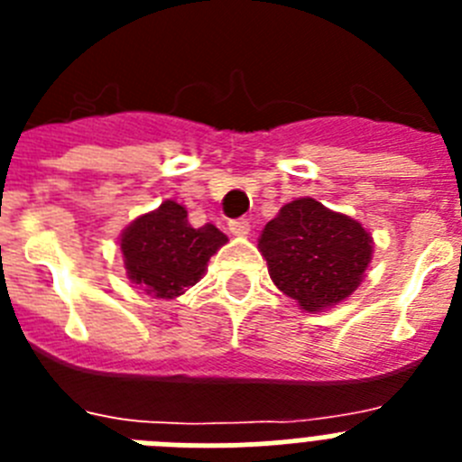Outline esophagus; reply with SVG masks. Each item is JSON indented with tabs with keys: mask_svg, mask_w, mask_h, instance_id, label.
Segmentation results:
<instances>
[{
	"mask_svg": "<svg viewBox=\"0 0 462 462\" xmlns=\"http://www.w3.org/2000/svg\"><path fill=\"white\" fill-rule=\"evenodd\" d=\"M228 231H231L234 236H247L250 234V222L243 217L231 219V222H228Z\"/></svg>",
	"mask_w": 462,
	"mask_h": 462,
	"instance_id": "1",
	"label": "esophagus"
}]
</instances>
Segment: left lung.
Wrapping results in <instances>:
<instances>
[{
  "mask_svg": "<svg viewBox=\"0 0 462 462\" xmlns=\"http://www.w3.org/2000/svg\"><path fill=\"white\" fill-rule=\"evenodd\" d=\"M259 252L275 287L308 312H319L356 291L373 259V238L356 219L314 199H296L266 224Z\"/></svg>",
  "mask_w": 462,
  "mask_h": 462,
  "instance_id": "obj_1",
  "label": "left lung"
}]
</instances>
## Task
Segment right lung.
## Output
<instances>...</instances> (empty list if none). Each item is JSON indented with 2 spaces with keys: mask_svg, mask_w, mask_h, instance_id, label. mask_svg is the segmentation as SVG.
I'll use <instances>...</instances> for the list:
<instances>
[{
  "mask_svg": "<svg viewBox=\"0 0 462 462\" xmlns=\"http://www.w3.org/2000/svg\"><path fill=\"white\" fill-rule=\"evenodd\" d=\"M224 243L226 236L217 226L194 228L180 203L164 201L125 228L120 250L134 284L154 298H175L201 280Z\"/></svg>",
  "mask_w": 462,
  "mask_h": 462,
  "instance_id": "right-lung-1",
  "label": "right lung"
}]
</instances>
